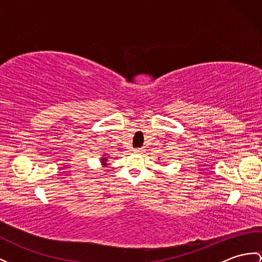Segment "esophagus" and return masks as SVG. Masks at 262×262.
Masks as SVG:
<instances>
[{"instance_id":"obj_1","label":"esophagus","mask_w":262,"mask_h":262,"mask_svg":"<svg viewBox=\"0 0 262 262\" xmlns=\"http://www.w3.org/2000/svg\"><path fill=\"white\" fill-rule=\"evenodd\" d=\"M133 152L137 153V155H142V153L144 152V149H143V148H138V149L133 150Z\"/></svg>"}]
</instances>
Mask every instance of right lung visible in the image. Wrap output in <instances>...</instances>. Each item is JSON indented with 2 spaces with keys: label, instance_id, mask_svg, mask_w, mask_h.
<instances>
[{
  "label": "right lung",
  "instance_id": "1",
  "mask_svg": "<svg viewBox=\"0 0 262 262\" xmlns=\"http://www.w3.org/2000/svg\"><path fill=\"white\" fill-rule=\"evenodd\" d=\"M110 157L107 156V155H103V157H101L100 158V161H101V163H102V165H103V167H106L107 164L109 163H106L107 162V159H109Z\"/></svg>",
  "mask_w": 262,
  "mask_h": 262
}]
</instances>
